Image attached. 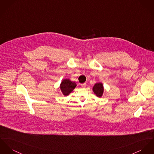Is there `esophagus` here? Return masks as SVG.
<instances>
[{
  "label": "esophagus",
  "mask_w": 154,
  "mask_h": 154,
  "mask_svg": "<svg viewBox=\"0 0 154 154\" xmlns=\"http://www.w3.org/2000/svg\"><path fill=\"white\" fill-rule=\"evenodd\" d=\"M81 85H82V87H86V83H83V84H81Z\"/></svg>",
  "instance_id": "34e87169"
}]
</instances>
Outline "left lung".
Masks as SVG:
<instances>
[{"label": "left lung", "mask_w": 154, "mask_h": 154, "mask_svg": "<svg viewBox=\"0 0 154 154\" xmlns=\"http://www.w3.org/2000/svg\"><path fill=\"white\" fill-rule=\"evenodd\" d=\"M93 91L98 97H101L104 93V87L101 83H97L95 84Z\"/></svg>", "instance_id": "left-lung-1"}]
</instances>
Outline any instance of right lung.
<instances>
[{"label": "right lung", "instance_id": "obj_1", "mask_svg": "<svg viewBox=\"0 0 154 154\" xmlns=\"http://www.w3.org/2000/svg\"><path fill=\"white\" fill-rule=\"evenodd\" d=\"M76 86L77 84L74 82H71L69 79H64L60 84V88L63 95L67 96L72 91Z\"/></svg>", "mask_w": 154, "mask_h": 154}]
</instances>
